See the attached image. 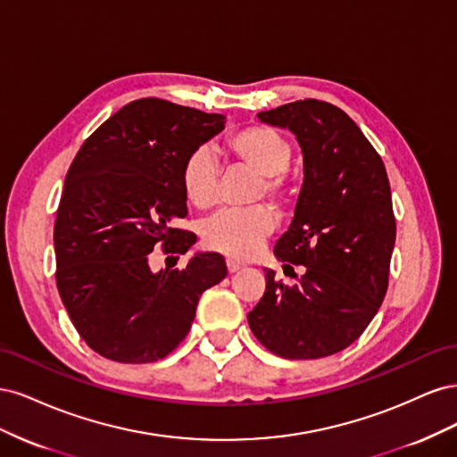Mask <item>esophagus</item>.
Instances as JSON below:
<instances>
[{"label":"esophagus","instance_id":"1","mask_svg":"<svg viewBox=\"0 0 457 457\" xmlns=\"http://www.w3.org/2000/svg\"><path fill=\"white\" fill-rule=\"evenodd\" d=\"M242 267H244L242 262H238V261H232V259H227V269H228V272H230V274H232V272H238Z\"/></svg>","mask_w":457,"mask_h":457}]
</instances>
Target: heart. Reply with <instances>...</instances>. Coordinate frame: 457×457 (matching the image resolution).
Instances as JSON below:
<instances>
[{
    "instance_id": "1",
    "label": "heart",
    "mask_w": 457,
    "mask_h": 457,
    "mask_svg": "<svg viewBox=\"0 0 457 457\" xmlns=\"http://www.w3.org/2000/svg\"><path fill=\"white\" fill-rule=\"evenodd\" d=\"M227 150L244 168L259 175L252 202L267 200L272 207H282L294 195V181L287 173L294 148L282 133L252 123L234 131L227 139ZM181 188L187 202L198 210H210L217 200L219 163L207 146H198L181 165ZM272 217L265 207L247 212H225L212 217L202 228V242L207 250L230 259L245 261L257 253L259 245L272 232Z\"/></svg>"
}]
</instances>
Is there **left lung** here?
I'll use <instances>...</instances> for the list:
<instances>
[{
	"instance_id": "left-lung-1",
	"label": "left lung",
	"mask_w": 457,
	"mask_h": 457,
	"mask_svg": "<svg viewBox=\"0 0 457 457\" xmlns=\"http://www.w3.org/2000/svg\"><path fill=\"white\" fill-rule=\"evenodd\" d=\"M257 116L295 133L303 150L305 181L274 255L307 270L295 286L267 270L247 322L282 358L336 354L362 336L389 286L396 237L389 179L378 150L334 104L305 99Z\"/></svg>"
}]
</instances>
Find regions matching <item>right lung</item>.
<instances>
[{
    "label": "right lung",
    "mask_w": 457,
    "mask_h": 457,
    "mask_svg": "<svg viewBox=\"0 0 457 457\" xmlns=\"http://www.w3.org/2000/svg\"><path fill=\"white\" fill-rule=\"evenodd\" d=\"M223 128L220 114L133 101L87 137L66 173L54 280L79 337L108 361L168 356L187 337L200 295L227 276L219 253H198L181 270L148 265L156 245L183 255L196 242L171 227L188 213L181 165Z\"/></svg>",
    "instance_id": "add662e5"
}]
</instances>
